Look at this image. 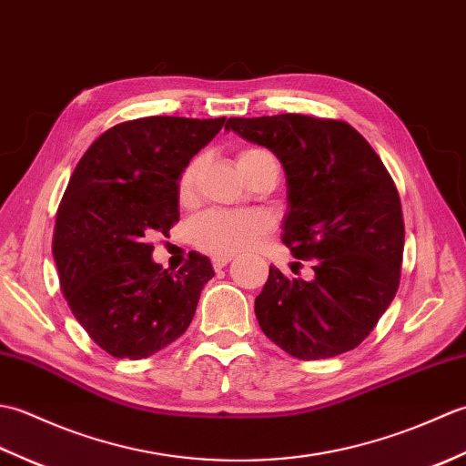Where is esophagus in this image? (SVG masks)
<instances>
[{
	"label": "esophagus",
	"instance_id": "34e87169",
	"mask_svg": "<svg viewBox=\"0 0 466 466\" xmlns=\"http://www.w3.org/2000/svg\"><path fill=\"white\" fill-rule=\"evenodd\" d=\"M230 262H232V256H214V258H212V266L216 270L224 268V266H228Z\"/></svg>",
	"mask_w": 466,
	"mask_h": 466
}]
</instances>
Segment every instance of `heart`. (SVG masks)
Instances as JSON below:
<instances>
[{"mask_svg": "<svg viewBox=\"0 0 466 466\" xmlns=\"http://www.w3.org/2000/svg\"><path fill=\"white\" fill-rule=\"evenodd\" d=\"M262 150H242L236 156V164L244 166L252 157L262 156ZM202 160L194 157L187 162L177 177V200L182 204L190 202L196 194L198 176H200ZM274 228L272 218L260 210H208L196 216L190 224V238L194 246L218 256H230L254 248L266 234Z\"/></svg>", "mask_w": 466, "mask_h": 466, "instance_id": "obj_1", "label": "heart"}]
</instances>
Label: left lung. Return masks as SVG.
<instances>
[{"label":"left lung","mask_w":466,"mask_h":466,"mask_svg":"<svg viewBox=\"0 0 466 466\" xmlns=\"http://www.w3.org/2000/svg\"><path fill=\"white\" fill-rule=\"evenodd\" d=\"M228 130L268 147L289 177L282 242L314 260V280L270 266L256 296L262 332L294 359L320 360L356 349L400 284L404 220L397 184L350 124L279 114L228 117Z\"/></svg>","instance_id":"obj_1"}]
</instances>
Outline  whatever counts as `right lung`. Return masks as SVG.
Returning a JSON list of instances; mask_svg holds the SVG:
<instances>
[{
	"mask_svg": "<svg viewBox=\"0 0 466 466\" xmlns=\"http://www.w3.org/2000/svg\"><path fill=\"white\" fill-rule=\"evenodd\" d=\"M224 124L174 116L116 124L69 177L52 242L59 286L87 336L116 359H147L180 339L214 276L196 252L177 272L164 270L150 240L180 220L177 177Z\"/></svg>",
	"mask_w": 466,
	"mask_h": 466,
	"instance_id": "right-lung-1",
	"label": "right lung"
}]
</instances>
